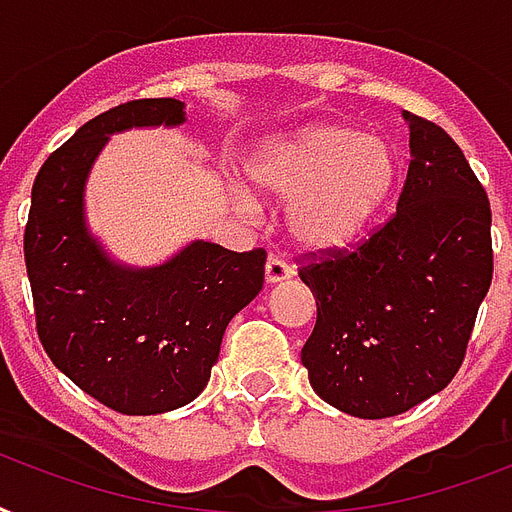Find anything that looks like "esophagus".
<instances>
[{
    "mask_svg": "<svg viewBox=\"0 0 512 512\" xmlns=\"http://www.w3.org/2000/svg\"><path fill=\"white\" fill-rule=\"evenodd\" d=\"M291 275H293V269L288 267L283 259L269 256L267 267H264V277H267V283H283V280H288Z\"/></svg>",
    "mask_w": 512,
    "mask_h": 512,
    "instance_id": "obj_1",
    "label": "esophagus"
}]
</instances>
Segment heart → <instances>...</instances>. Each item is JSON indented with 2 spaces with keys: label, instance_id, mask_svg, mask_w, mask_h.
Listing matches in <instances>:
<instances>
[{
  "label": "heart",
  "instance_id": "1",
  "mask_svg": "<svg viewBox=\"0 0 512 512\" xmlns=\"http://www.w3.org/2000/svg\"><path fill=\"white\" fill-rule=\"evenodd\" d=\"M400 176L395 146L352 125L320 122L264 144L248 160V178L269 200H291L288 232L310 253L347 251L390 205ZM240 208L251 197L235 189Z\"/></svg>",
  "mask_w": 512,
  "mask_h": 512
}]
</instances>
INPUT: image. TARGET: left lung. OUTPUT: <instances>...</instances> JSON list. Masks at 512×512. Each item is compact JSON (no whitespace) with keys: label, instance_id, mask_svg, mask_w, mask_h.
<instances>
[{"label":"left lung","instance_id":"left-lung-1","mask_svg":"<svg viewBox=\"0 0 512 512\" xmlns=\"http://www.w3.org/2000/svg\"><path fill=\"white\" fill-rule=\"evenodd\" d=\"M403 117L398 211L350 251L304 253L299 269L318 304L301 363L320 398L360 419L403 414L454 379L494 272L486 189L446 130Z\"/></svg>","mask_w":512,"mask_h":512}]
</instances>
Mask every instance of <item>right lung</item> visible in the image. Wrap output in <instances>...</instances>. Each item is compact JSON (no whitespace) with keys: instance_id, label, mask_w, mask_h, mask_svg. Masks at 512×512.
<instances>
[{"instance_id":"add662e5","label":"right lung","mask_w":512,"mask_h":512,"mask_svg":"<svg viewBox=\"0 0 512 512\" xmlns=\"http://www.w3.org/2000/svg\"><path fill=\"white\" fill-rule=\"evenodd\" d=\"M176 98L98 114L39 168L23 256L39 342L90 398L128 417L186 406L211 379L229 320L264 285L267 251L194 240L160 267L114 264L85 224V181L112 133L181 125Z\"/></svg>"}]
</instances>
